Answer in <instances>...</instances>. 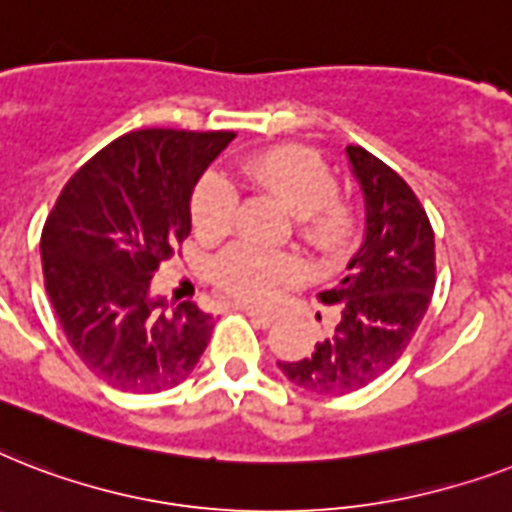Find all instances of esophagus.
Here are the masks:
<instances>
[{"label":"esophagus","mask_w":512,"mask_h":512,"mask_svg":"<svg viewBox=\"0 0 512 512\" xmlns=\"http://www.w3.org/2000/svg\"><path fill=\"white\" fill-rule=\"evenodd\" d=\"M243 312L248 314V317H251V320L256 322V325H259V327H269V325H272V322L277 320V314H272V312H259V309H251V306H245Z\"/></svg>","instance_id":"34e87169"}]
</instances>
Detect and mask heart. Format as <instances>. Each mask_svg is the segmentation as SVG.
Returning a JSON list of instances; mask_svg holds the SVG:
<instances>
[{
	"label": "heart",
	"instance_id": "b5f03b06",
	"mask_svg": "<svg viewBox=\"0 0 512 512\" xmlns=\"http://www.w3.org/2000/svg\"><path fill=\"white\" fill-rule=\"evenodd\" d=\"M235 174L296 214V230L312 251L333 256L354 232V208L338 195V179L330 163L314 147L272 145L235 161ZM198 235L222 237L235 227L237 192L219 174L200 179L190 200ZM298 277V261L240 243L214 261V280L245 304H267L282 285Z\"/></svg>",
	"mask_w": 512,
	"mask_h": 512
}]
</instances>
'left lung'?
Here are the masks:
<instances>
[{
  "label": "left lung",
  "mask_w": 512,
  "mask_h": 512,
  "mask_svg": "<svg viewBox=\"0 0 512 512\" xmlns=\"http://www.w3.org/2000/svg\"><path fill=\"white\" fill-rule=\"evenodd\" d=\"M365 192V240L335 288L317 293L338 309V322L298 362H277L293 386L343 396L378 380L410 346L436 288L433 227L412 187L391 166L346 147Z\"/></svg>",
  "instance_id": "obj_1"
}]
</instances>
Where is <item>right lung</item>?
Here are the masks:
<instances>
[{
	"label": "right lung",
	"instance_id": "1",
	"mask_svg": "<svg viewBox=\"0 0 512 512\" xmlns=\"http://www.w3.org/2000/svg\"><path fill=\"white\" fill-rule=\"evenodd\" d=\"M232 132L140 129L92 155L42 230L44 288L79 359L108 386L155 394L198 365L214 317L163 306L150 280L190 235V195Z\"/></svg>",
	"mask_w": 512,
	"mask_h": 512
}]
</instances>
